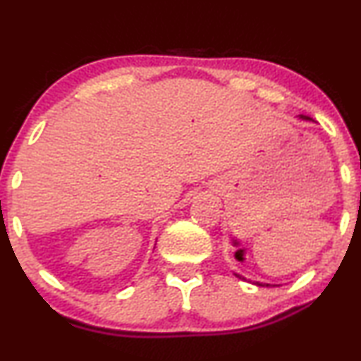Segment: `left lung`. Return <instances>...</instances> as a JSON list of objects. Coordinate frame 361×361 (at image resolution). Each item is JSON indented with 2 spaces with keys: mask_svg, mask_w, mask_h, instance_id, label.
<instances>
[{
  "mask_svg": "<svg viewBox=\"0 0 361 361\" xmlns=\"http://www.w3.org/2000/svg\"><path fill=\"white\" fill-rule=\"evenodd\" d=\"M301 119H306V121H311V118H307V116H301ZM235 276L238 278V280H245L247 281V278H243L242 275H237L235 273ZM253 284H257V286H265V288H271V286H278V284H270V283H260V281H253Z\"/></svg>",
  "mask_w": 361,
  "mask_h": 361,
  "instance_id": "left-lung-1",
  "label": "left lung"
}]
</instances>
